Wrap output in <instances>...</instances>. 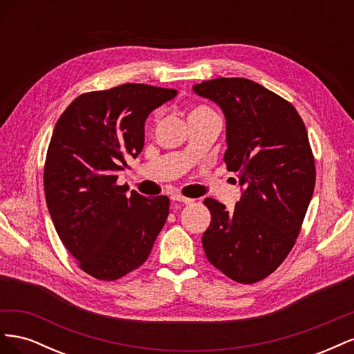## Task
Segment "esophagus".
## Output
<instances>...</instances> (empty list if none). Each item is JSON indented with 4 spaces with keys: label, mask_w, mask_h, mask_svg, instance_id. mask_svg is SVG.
Wrapping results in <instances>:
<instances>
[{
    "label": "esophagus",
    "mask_w": 354,
    "mask_h": 354,
    "mask_svg": "<svg viewBox=\"0 0 354 354\" xmlns=\"http://www.w3.org/2000/svg\"><path fill=\"white\" fill-rule=\"evenodd\" d=\"M171 201H174V202H183V203H192V202H194V199L186 198V196H181V195H173V196H171Z\"/></svg>",
    "instance_id": "1"
}]
</instances>
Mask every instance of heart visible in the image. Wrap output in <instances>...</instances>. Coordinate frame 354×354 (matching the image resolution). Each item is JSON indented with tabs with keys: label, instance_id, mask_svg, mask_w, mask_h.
Segmentation results:
<instances>
[{
	"label": "heart",
	"instance_id": "1",
	"mask_svg": "<svg viewBox=\"0 0 354 354\" xmlns=\"http://www.w3.org/2000/svg\"><path fill=\"white\" fill-rule=\"evenodd\" d=\"M209 116H217L216 111L207 104H194L190 106L189 111H187V120L189 124L190 122H195V121H201V120H205V118Z\"/></svg>",
	"mask_w": 354,
	"mask_h": 354
}]
</instances>
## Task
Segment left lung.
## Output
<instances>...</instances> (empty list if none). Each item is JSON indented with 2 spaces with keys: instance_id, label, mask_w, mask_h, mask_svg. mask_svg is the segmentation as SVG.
Segmentation results:
<instances>
[{
  "instance_id": "left-lung-1",
  "label": "left lung",
  "mask_w": 354,
  "mask_h": 354,
  "mask_svg": "<svg viewBox=\"0 0 354 354\" xmlns=\"http://www.w3.org/2000/svg\"><path fill=\"white\" fill-rule=\"evenodd\" d=\"M194 91L224 112V162L245 189L233 211L203 201L211 212L203 251L232 281L255 283L291 252L313 195L316 167L306 125L291 103L251 80L202 81Z\"/></svg>"
}]
</instances>
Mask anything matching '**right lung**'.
Segmentation results:
<instances>
[{"instance_id":"obj_1","label":"right lung","mask_w":354,"mask_h":354,"mask_svg":"<svg viewBox=\"0 0 354 354\" xmlns=\"http://www.w3.org/2000/svg\"><path fill=\"white\" fill-rule=\"evenodd\" d=\"M177 90L122 84L78 95L48 145L44 192L60 241L81 270L116 281L140 267L168 217V196L145 198L116 183L145 145V121Z\"/></svg>"}]
</instances>
